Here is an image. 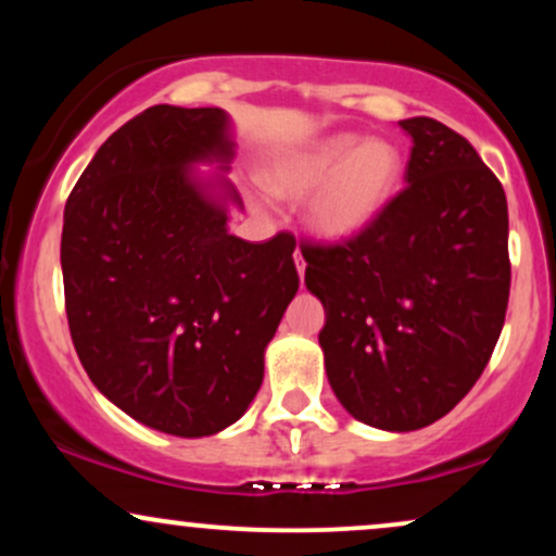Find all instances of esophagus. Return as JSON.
<instances>
[{
  "label": "esophagus",
  "instance_id": "34e87169",
  "mask_svg": "<svg viewBox=\"0 0 556 556\" xmlns=\"http://www.w3.org/2000/svg\"><path fill=\"white\" fill-rule=\"evenodd\" d=\"M295 266H298L300 279H303V274H305V261H303V253H300V251H295Z\"/></svg>",
  "mask_w": 556,
  "mask_h": 556
}]
</instances>
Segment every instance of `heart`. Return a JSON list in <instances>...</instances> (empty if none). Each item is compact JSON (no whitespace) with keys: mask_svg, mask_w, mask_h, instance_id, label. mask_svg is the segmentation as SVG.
<instances>
[{"mask_svg":"<svg viewBox=\"0 0 556 556\" xmlns=\"http://www.w3.org/2000/svg\"><path fill=\"white\" fill-rule=\"evenodd\" d=\"M402 154L387 138L331 132L274 156L261 180L277 198L303 201L318 240L348 242L384 214L402 180Z\"/></svg>","mask_w":556,"mask_h":556,"instance_id":"heart-1","label":"heart"}]
</instances>
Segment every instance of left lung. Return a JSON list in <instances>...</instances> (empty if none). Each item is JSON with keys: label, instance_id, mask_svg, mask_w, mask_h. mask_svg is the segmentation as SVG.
<instances>
[{"label": "left lung", "instance_id": "left-lung-1", "mask_svg": "<svg viewBox=\"0 0 556 556\" xmlns=\"http://www.w3.org/2000/svg\"><path fill=\"white\" fill-rule=\"evenodd\" d=\"M400 127L413 140L405 190L358 238L303 245L337 400L397 433L431 426L470 392L509 300L507 198L494 172L437 119Z\"/></svg>", "mask_w": 556, "mask_h": 556}]
</instances>
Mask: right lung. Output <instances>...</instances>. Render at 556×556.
I'll use <instances>...</instances> for the list:
<instances>
[{
	"mask_svg": "<svg viewBox=\"0 0 556 556\" xmlns=\"http://www.w3.org/2000/svg\"><path fill=\"white\" fill-rule=\"evenodd\" d=\"M232 159L225 110L159 104L104 140L65 206L75 353L106 400L172 437L242 418L300 282L292 235H229V208H242Z\"/></svg>",
	"mask_w": 556,
	"mask_h": 556,
	"instance_id": "1",
	"label": "right lung"
}]
</instances>
